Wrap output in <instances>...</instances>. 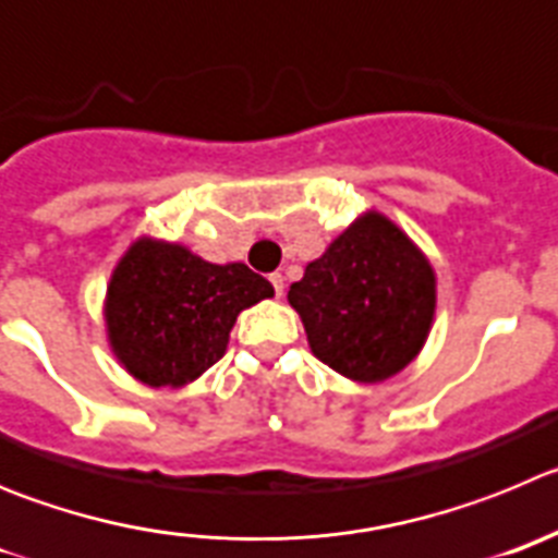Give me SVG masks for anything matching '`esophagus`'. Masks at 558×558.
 I'll return each mask as SVG.
<instances>
[{"label": "esophagus", "instance_id": "esophagus-1", "mask_svg": "<svg viewBox=\"0 0 558 558\" xmlns=\"http://www.w3.org/2000/svg\"><path fill=\"white\" fill-rule=\"evenodd\" d=\"M269 283L275 286V294H278V298H283V275L272 272L269 275Z\"/></svg>", "mask_w": 558, "mask_h": 558}]
</instances>
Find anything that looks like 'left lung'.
I'll return each instance as SVG.
<instances>
[{
  "instance_id": "left-lung-1",
  "label": "left lung",
  "mask_w": 558,
  "mask_h": 558,
  "mask_svg": "<svg viewBox=\"0 0 558 558\" xmlns=\"http://www.w3.org/2000/svg\"><path fill=\"white\" fill-rule=\"evenodd\" d=\"M289 303L316 359L344 378L378 384L423 348L436 278L398 225L364 214L291 283Z\"/></svg>"
}]
</instances>
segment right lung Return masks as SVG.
<instances>
[{"instance_id":"1","label":"right lung","mask_w":558,"mask_h":558,"mask_svg":"<svg viewBox=\"0 0 558 558\" xmlns=\"http://www.w3.org/2000/svg\"><path fill=\"white\" fill-rule=\"evenodd\" d=\"M244 264H208L180 244L138 239L108 286L110 348L147 386H183L217 364L235 316L272 298Z\"/></svg>"}]
</instances>
